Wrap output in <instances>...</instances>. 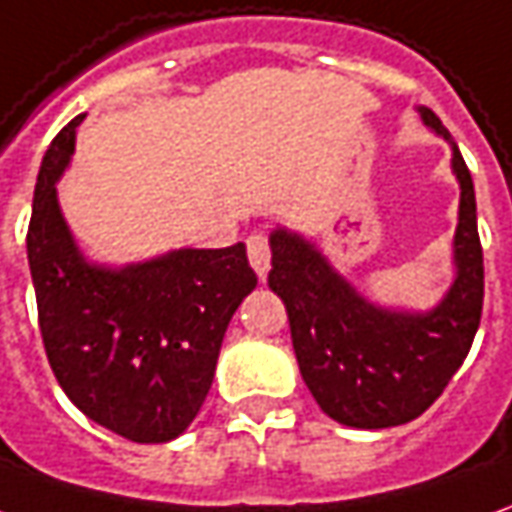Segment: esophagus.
Wrapping results in <instances>:
<instances>
[{
    "mask_svg": "<svg viewBox=\"0 0 512 512\" xmlns=\"http://www.w3.org/2000/svg\"><path fill=\"white\" fill-rule=\"evenodd\" d=\"M246 252H249V263H252V269L257 271V277L263 280L271 269V249H269V238L266 235H249V241H246Z\"/></svg>",
    "mask_w": 512,
    "mask_h": 512,
    "instance_id": "esophagus-1",
    "label": "esophagus"
}]
</instances>
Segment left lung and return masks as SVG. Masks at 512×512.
Returning a JSON list of instances; mask_svg holds the SVG:
<instances>
[{"label":"left lung","mask_w":512,"mask_h":512,"mask_svg":"<svg viewBox=\"0 0 512 512\" xmlns=\"http://www.w3.org/2000/svg\"><path fill=\"white\" fill-rule=\"evenodd\" d=\"M423 123L451 142L440 117L420 106ZM460 179L454 235L457 277L429 314L387 311L367 302L294 232H271L269 288L285 302L302 381L322 412L353 429H389L420 417L443 395L471 350L485 297L471 170L451 142Z\"/></svg>","instance_id":"left-lung-1"}]
</instances>
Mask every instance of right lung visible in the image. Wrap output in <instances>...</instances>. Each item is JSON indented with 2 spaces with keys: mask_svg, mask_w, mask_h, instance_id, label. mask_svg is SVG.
Returning a JSON list of instances; mask_svg holds the SVG:
<instances>
[{
  "mask_svg": "<svg viewBox=\"0 0 512 512\" xmlns=\"http://www.w3.org/2000/svg\"><path fill=\"white\" fill-rule=\"evenodd\" d=\"M81 120L52 139L33 193L27 260L38 328L52 373L83 415L134 443H168L207 398L229 319L257 274L243 243L123 269L89 263L55 196Z\"/></svg>",
  "mask_w": 512,
  "mask_h": 512,
  "instance_id": "1",
  "label": "right lung"
}]
</instances>
